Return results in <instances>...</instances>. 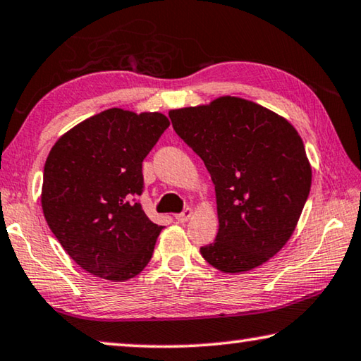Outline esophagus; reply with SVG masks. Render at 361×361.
Masks as SVG:
<instances>
[{
    "instance_id": "esophagus-1",
    "label": "esophagus",
    "mask_w": 361,
    "mask_h": 361,
    "mask_svg": "<svg viewBox=\"0 0 361 361\" xmlns=\"http://www.w3.org/2000/svg\"><path fill=\"white\" fill-rule=\"evenodd\" d=\"M192 209L190 208H187L185 211H182L180 214H176V219H177V222H180V224H185L188 219H190L192 217Z\"/></svg>"
}]
</instances>
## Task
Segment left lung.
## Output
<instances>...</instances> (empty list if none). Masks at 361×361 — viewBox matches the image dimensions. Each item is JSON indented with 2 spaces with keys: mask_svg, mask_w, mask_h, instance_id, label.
<instances>
[{
  "mask_svg": "<svg viewBox=\"0 0 361 361\" xmlns=\"http://www.w3.org/2000/svg\"><path fill=\"white\" fill-rule=\"evenodd\" d=\"M174 131L203 159L216 188L219 230L204 261L243 274L288 243L312 185L304 142L291 123L252 100L222 96L169 110Z\"/></svg>",
  "mask_w": 361,
  "mask_h": 361,
  "instance_id": "obj_1",
  "label": "left lung"
}]
</instances>
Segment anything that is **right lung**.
Here are the masks:
<instances>
[{"mask_svg":"<svg viewBox=\"0 0 361 361\" xmlns=\"http://www.w3.org/2000/svg\"><path fill=\"white\" fill-rule=\"evenodd\" d=\"M169 126L159 111L109 109L62 134L46 158L41 208L82 270L126 281L150 262L163 226L134 203L142 161Z\"/></svg>","mask_w":361,"mask_h":361,"instance_id":"right-lung-1","label":"right lung"}]
</instances>
